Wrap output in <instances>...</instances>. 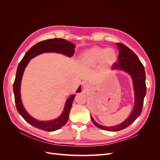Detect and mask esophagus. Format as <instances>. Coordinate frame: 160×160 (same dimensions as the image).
Masks as SVG:
<instances>
[{
  "label": "esophagus",
  "mask_w": 160,
  "mask_h": 160,
  "mask_svg": "<svg viewBox=\"0 0 160 160\" xmlns=\"http://www.w3.org/2000/svg\"><path fill=\"white\" fill-rule=\"evenodd\" d=\"M89 86V85L87 83H85L84 84H83V88H88V87Z\"/></svg>",
  "instance_id": "34e87169"
}]
</instances>
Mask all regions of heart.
<instances>
[{
	"mask_svg": "<svg viewBox=\"0 0 160 160\" xmlns=\"http://www.w3.org/2000/svg\"><path fill=\"white\" fill-rule=\"evenodd\" d=\"M118 59V55L113 49L99 47H93L83 52L81 60L84 63L89 65H96L100 62L105 67L113 66Z\"/></svg>",
	"mask_w": 160,
	"mask_h": 160,
	"instance_id": "b5f03b06",
	"label": "heart"
}]
</instances>
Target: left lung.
<instances>
[{
  "label": "left lung",
  "instance_id": "1",
  "mask_svg": "<svg viewBox=\"0 0 160 160\" xmlns=\"http://www.w3.org/2000/svg\"><path fill=\"white\" fill-rule=\"evenodd\" d=\"M117 46L119 49V55L118 62H116L113 65L112 69L122 70L128 72L132 77L134 88L135 104L132 113L129 116V118L123 123L115 126L107 127L101 125L97 123L91 115L92 122L96 127L111 132H118L122 130L129 126L135 122V120L142 113L143 100L146 94V72L142 62L139 61L138 56L123 43H117Z\"/></svg>",
  "mask_w": 160,
  "mask_h": 160
}]
</instances>
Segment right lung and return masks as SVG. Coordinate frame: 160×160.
<instances>
[{
    "label": "right lung",
    "mask_w": 160,
    "mask_h": 160,
    "mask_svg": "<svg viewBox=\"0 0 160 160\" xmlns=\"http://www.w3.org/2000/svg\"><path fill=\"white\" fill-rule=\"evenodd\" d=\"M75 45L73 43L67 41L63 38H52V39L42 41L32 46L25 53L20 63L18 64L15 79H14L13 84L14 101H15L16 108L19 114L22 116L27 122L32 126L43 131H46V132H53V131L62 128L68 121L70 110L75 95H71L70 98H67L64 111H62V114L58 118L49 121V122H42V121L35 119L31 117L24 108L21 98V83L25 69L31 59L38 55L42 54L43 52H55L61 53V54H63L67 57H72L75 52ZM81 87H79L76 93H79V92H81Z\"/></svg>",
    "instance_id": "1"
}]
</instances>
